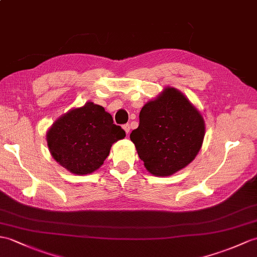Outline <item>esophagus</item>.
<instances>
[{"label": "esophagus", "instance_id": "1", "mask_svg": "<svg viewBox=\"0 0 257 257\" xmlns=\"http://www.w3.org/2000/svg\"><path fill=\"white\" fill-rule=\"evenodd\" d=\"M122 128H123V130H124V131H126V134H127V135H129V131H130V124H129V123L123 124Z\"/></svg>", "mask_w": 257, "mask_h": 257}]
</instances>
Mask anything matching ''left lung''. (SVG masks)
I'll return each instance as SVG.
<instances>
[{"instance_id": "obj_1", "label": "left lung", "mask_w": 257, "mask_h": 257, "mask_svg": "<svg viewBox=\"0 0 257 257\" xmlns=\"http://www.w3.org/2000/svg\"><path fill=\"white\" fill-rule=\"evenodd\" d=\"M139 127L130 134L139 158L154 176H170L196 158L205 137V121L183 93L166 87L148 101Z\"/></svg>"}]
</instances>
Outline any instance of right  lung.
<instances>
[{
    "label": "right lung",
    "instance_id": "add662e5",
    "mask_svg": "<svg viewBox=\"0 0 257 257\" xmlns=\"http://www.w3.org/2000/svg\"><path fill=\"white\" fill-rule=\"evenodd\" d=\"M126 137L104 107L87 101L59 117L47 133L52 158L76 175L91 174L103 165L112 143Z\"/></svg>",
    "mask_w": 257,
    "mask_h": 257
}]
</instances>
